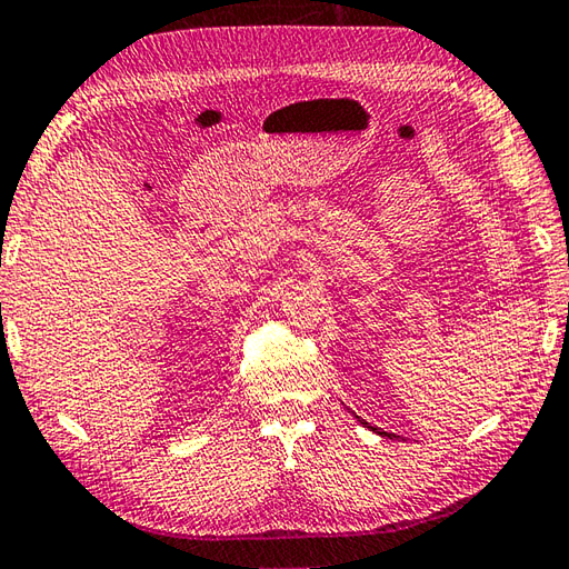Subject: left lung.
I'll list each match as a JSON object with an SVG mask.
<instances>
[{"label":"left lung","instance_id":"obj_1","mask_svg":"<svg viewBox=\"0 0 569 569\" xmlns=\"http://www.w3.org/2000/svg\"><path fill=\"white\" fill-rule=\"evenodd\" d=\"M360 421V425H365L367 429H372L375 433H380V437H387V439H395V433H387V431H382V429H377V427H370V425H367V421L365 419H358Z\"/></svg>","mask_w":569,"mask_h":569}]
</instances>
